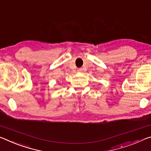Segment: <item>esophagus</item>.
Listing matches in <instances>:
<instances>
[{
  "label": "esophagus",
  "mask_w": 151,
  "mask_h": 151,
  "mask_svg": "<svg viewBox=\"0 0 151 151\" xmlns=\"http://www.w3.org/2000/svg\"><path fill=\"white\" fill-rule=\"evenodd\" d=\"M78 72H83V69H81V68L78 69Z\"/></svg>",
  "instance_id": "1"
}]
</instances>
